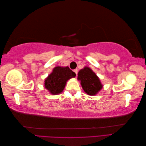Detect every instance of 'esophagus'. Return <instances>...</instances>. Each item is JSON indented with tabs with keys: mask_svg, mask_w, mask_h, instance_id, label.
Masks as SVG:
<instances>
[{
	"mask_svg": "<svg viewBox=\"0 0 146 146\" xmlns=\"http://www.w3.org/2000/svg\"><path fill=\"white\" fill-rule=\"evenodd\" d=\"M73 71H74L75 73H76V75H77V72H78V70H77V69H75L73 70Z\"/></svg>",
	"mask_w": 146,
	"mask_h": 146,
	"instance_id": "obj_1",
	"label": "esophagus"
}]
</instances>
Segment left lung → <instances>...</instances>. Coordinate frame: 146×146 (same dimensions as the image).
Wrapping results in <instances>:
<instances>
[{"label": "left lung", "instance_id": "obj_1", "mask_svg": "<svg viewBox=\"0 0 146 146\" xmlns=\"http://www.w3.org/2000/svg\"><path fill=\"white\" fill-rule=\"evenodd\" d=\"M77 78L80 81L83 90L88 95H96L103 87L99 77L88 67L78 72Z\"/></svg>", "mask_w": 146, "mask_h": 146}]
</instances>
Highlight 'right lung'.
<instances>
[{"mask_svg": "<svg viewBox=\"0 0 146 146\" xmlns=\"http://www.w3.org/2000/svg\"><path fill=\"white\" fill-rule=\"evenodd\" d=\"M76 74L68 66H57L53 69L52 72L48 75L44 81V87L51 94H58L62 92L66 82L70 78L75 77Z\"/></svg>", "mask_w": 146, "mask_h": 146, "instance_id": "obj_1", "label": "right lung"}]
</instances>
